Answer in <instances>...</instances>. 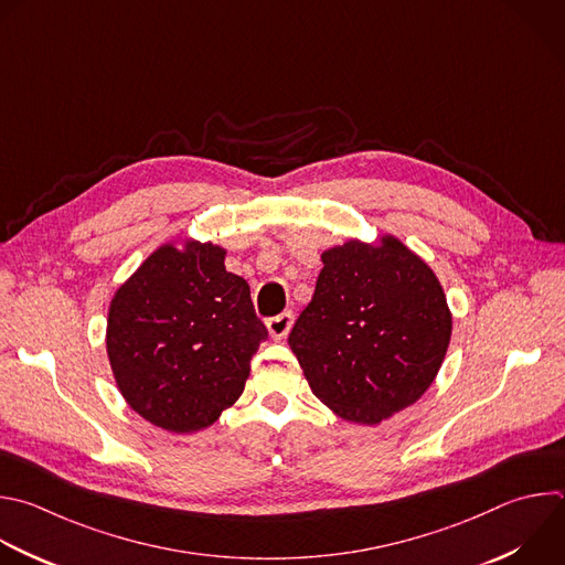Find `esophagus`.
<instances>
[{"label": "esophagus", "mask_w": 565, "mask_h": 565, "mask_svg": "<svg viewBox=\"0 0 565 565\" xmlns=\"http://www.w3.org/2000/svg\"><path fill=\"white\" fill-rule=\"evenodd\" d=\"M292 321H295V317H292V312H290V310H286V312H281V315L270 317V319L266 321L270 337H273V339H284V337L290 332Z\"/></svg>", "instance_id": "1"}]
</instances>
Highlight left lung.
Listing matches in <instances>:
<instances>
[{"instance_id":"8db88e82","label":"left lung","mask_w":565,"mask_h":565,"mask_svg":"<svg viewBox=\"0 0 565 565\" xmlns=\"http://www.w3.org/2000/svg\"><path fill=\"white\" fill-rule=\"evenodd\" d=\"M321 262L288 343L317 399L345 422L374 426L430 388L452 315L437 275L393 235L350 239Z\"/></svg>"}]
</instances>
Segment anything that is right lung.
I'll return each mask as SVG.
<instances>
[{"label":"right lung","instance_id":"right-lung-1","mask_svg":"<svg viewBox=\"0 0 565 565\" xmlns=\"http://www.w3.org/2000/svg\"><path fill=\"white\" fill-rule=\"evenodd\" d=\"M224 259L211 242L163 244L110 301L106 350L117 388L168 433L213 426L242 397L250 359L268 337L250 286Z\"/></svg>","mask_w":565,"mask_h":565}]
</instances>
